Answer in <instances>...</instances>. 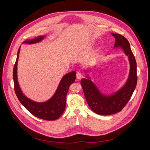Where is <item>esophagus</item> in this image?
Listing matches in <instances>:
<instances>
[{
    "label": "esophagus",
    "instance_id": "34e87169",
    "mask_svg": "<svg viewBox=\"0 0 150 150\" xmlns=\"http://www.w3.org/2000/svg\"><path fill=\"white\" fill-rule=\"evenodd\" d=\"M83 77V73L82 72H78L76 73V78L78 79H81V78H82Z\"/></svg>",
    "mask_w": 150,
    "mask_h": 150
}]
</instances>
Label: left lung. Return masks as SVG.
<instances>
[{"mask_svg": "<svg viewBox=\"0 0 150 150\" xmlns=\"http://www.w3.org/2000/svg\"><path fill=\"white\" fill-rule=\"evenodd\" d=\"M116 41L115 47H121L128 56L130 62V72L125 85L115 94L106 96L103 95L89 79H82L81 86L89 108L100 115H110L121 111L128 103L137 84V62L131 51L128 40L119 34H111Z\"/></svg>", "mask_w": 150, "mask_h": 150, "instance_id": "obj_1", "label": "left lung"}]
</instances>
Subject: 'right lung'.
<instances>
[{
    "mask_svg": "<svg viewBox=\"0 0 150 150\" xmlns=\"http://www.w3.org/2000/svg\"><path fill=\"white\" fill-rule=\"evenodd\" d=\"M44 36H38L33 39L26 40L23 42L25 44H34L40 42L43 39ZM20 47L17 52L16 61L13 66V79L14 84V90L16 96L21 103L28 110L32 115L38 118L52 121L58 119L64 112L66 108V95L69 86L73 83L76 78V72L72 71L66 74L59 84L57 89L54 96L46 102L38 103L27 98L22 93L19 86L17 76V66L19 59Z\"/></svg>",
    "mask_w": 150,
    "mask_h": 150,
    "instance_id": "1",
    "label": "right lung"
}]
</instances>
